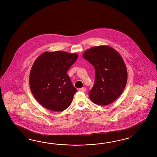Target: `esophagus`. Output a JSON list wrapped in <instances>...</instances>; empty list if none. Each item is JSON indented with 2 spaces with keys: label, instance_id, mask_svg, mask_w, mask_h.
<instances>
[{
  "label": "esophagus",
  "instance_id": "esophagus-1",
  "mask_svg": "<svg viewBox=\"0 0 157 157\" xmlns=\"http://www.w3.org/2000/svg\"><path fill=\"white\" fill-rule=\"evenodd\" d=\"M79 90L81 91V92H85L86 91V88H81L79 89Z\"/></svg>",
  "mask_w": 157,
  "mask_h": 157
}]
</instances>
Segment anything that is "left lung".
Returning <instances> with one entry per match:
<instances>
[{
	"instance_id": "obj_1",
	"label": "left lung",
	"mask_w": 157,
	"mask_h": 157,
	"mask_svg": "<svg viewBox=\"0 0 157 157\" xmlns=\"http://www.w3.org/2000/svg\"><path fill=\"white\" fill-rule=\"evenodd\" d=\"M82 57L95 69L94 87L89 97L94 103L106 105L121 94L127 81V71L121 54L109 46H98L86 50Z\"/></svg>"
}]
</instances>
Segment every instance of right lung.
<instances>
[{"instance_id": "add662e5", "label": "right lung", "mask_w": 157, "mask_h": 157, "mask_svg": "<svg viewBox=\"0 0 157 157\" xmlns=\"http://www.w3.org/2000/svg\"><path fill=\"white\" fill-rule=\"evenodd\" d=\"M77 58L76 53L57 51L45 52L36 59L30 73L29 84L41 105L55 112L69 107L77 90L67 72Z\"/></svg>"}]
</instances>
